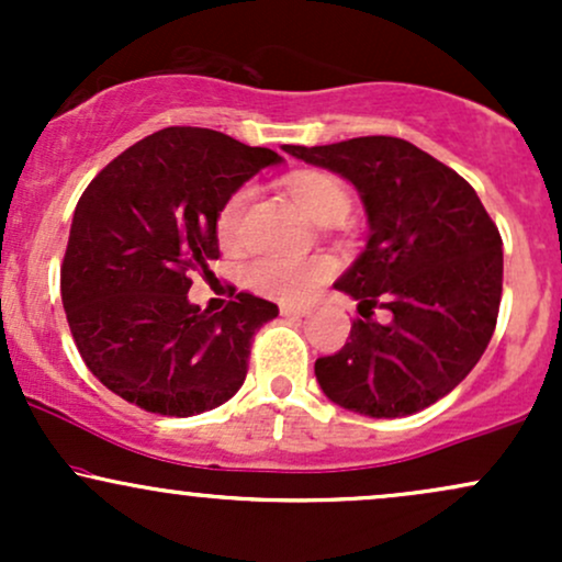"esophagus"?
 <instances>
[{
	"mask_svg": "<svg viewBox=\"0 0 562 562\" xmlns=\"http://www.w3.org/2000/svg\"><path fill=\"white\" fill-rule=\"evenodd\" d=\"M282 317H306L308 308L306 306H280Z\"/></svg>",
	"mask_w": 562,
	"mask_h": 562,
	"instance_id": "esophagus-1",
	"label": "esophagus"
}]
</instances>
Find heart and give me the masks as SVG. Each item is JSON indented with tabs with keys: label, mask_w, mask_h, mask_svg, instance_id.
<instances>
[{
	"label": "heart",
	"mask_w": 562,
	"mask_h": 562,
	"mask_svg": "<svg viewBox=\"0 0 562 562\" xmlns=\"http://www.w3.org/2000/svg\"><path fill=\"white\" fill-rule=\"evenodd\" d=\"M288 195L295 200V205L317 224H335L348 214V198L346 184L338 177L325 171H295L285 179ZM250 190L240 187L224 200L216 216V237L222 248H237L243 237V216L248 209ZM330 274V261L312 259V261H293L280 259V256H269V259L256 261L248 269V285L256 293L267 295V299L282 303H299L312 293L319 282L327 280Z\"/></svg>",
	"instance_id": "obj_1"
}]
</instances>
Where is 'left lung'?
Masks as SVG:
<instances>
[{
  "mask_svg": "<svg viewBox=\"0 0 562 562\" xmlns=\"http://www.w3.org/2000/svg\"><path fill=\"white\" fill-rule=\"evenodd\" d=\"M282 150L348 179L370 224L364 250L335 282L364 319L314 364L325 396L378 420L436 404L479 364L499 314L502 237L481 198L398 137ZM372 305L389 307L392 322L370 321Z\"/></svg>",
  "mask_w": 562,
  "mask_h": 562,
  "instance_id": "obj_1",
  "label": "left lung"
}]
</instances>
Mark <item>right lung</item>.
Returning a JSON list of instances; mask_svg holds the SVG:
<instances>
[{
  "label": "right lung",
  "instance_id": "add662e5",
  "mask_svg": "<svg viewBox=\"0 0 562 562\" xmlns=\"http://www.w3.org/2000/svg\"><path fill=\"white\" fill-rule=\"evenodd\" d=\"M269 147L169 126L111 160L74 211L60 269L63 308L92 375L139 409L190 417L243 385L254 333L272 301L237 293L211 314L187 299L192 269L218 259L216 216Z\"/></svg>",
  "mask_w": 562,
  "mask_h": 562
}]
</instances>
